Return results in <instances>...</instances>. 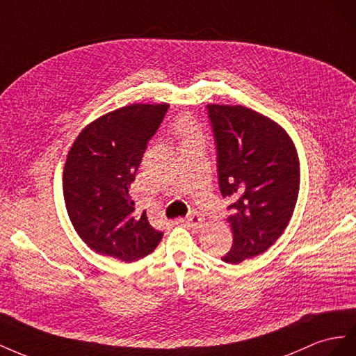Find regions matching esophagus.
Returning <instances> with one entry per match:
<instances>
[{
    "label": "esophagus",
    "instance_id": "esophagus-1",
    "mask_svg": "<svg viewBox=\"0 0 356 356\" xmlns=\"http://www.w3.org/2000/svg\"><path fill=\"white\" fill-rule=\"evenodd\" d=\"M188 227L194 228V229H200L202 227V223H204V219H202L198 213H191V215L184 220Z\"/></svg>",
    "mask_w": 356,
    "mask_h": 356
}]
</instances>
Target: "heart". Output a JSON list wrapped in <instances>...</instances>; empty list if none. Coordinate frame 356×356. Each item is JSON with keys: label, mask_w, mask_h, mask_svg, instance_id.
<instances>
[{"label": "heart", "mask_w": 356, "mask_h": 356, "mask_svg": "<svg viewBox=\"0 0 356 356\" xmlns=\"http://www.w3.org/2000/svg\"><path fill=\"white\" fill-rule=\"evenodd\" d=\"M172 129L176 131V134L180 137V140L201 134V129L200 125L197 124V120L186 113L176 118L175 124H172Z\"/></svg>", "instance_id": "obj_1"}]
</instances>
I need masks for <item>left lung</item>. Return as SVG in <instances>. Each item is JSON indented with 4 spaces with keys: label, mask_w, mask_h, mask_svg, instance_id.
Instances as JSON below:
<instances>
[{
    "label": "left lung",
    "mask_w": 356,
    "mask_h": 356,
    "mask_svg": "<svg viewBox=\"0 0 356 356\" xmlns=\"http://www.w3.org/2000/svg\"><path fill=\"white\" fill-rule=\"evenodd\" d=\"M218 147L219 188L231 197L232 246L238 264L267 252L286 229L300 192V159L276 120L245 106L209 104Z\"/></svg>",
    "instance_id": "obj_1"
}]
</instances>
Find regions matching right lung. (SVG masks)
<instances>
[{"instance_id": "obj_1", "label": "right lung", "mask_w": 356, "mask_h": 356, "mask_svg": "<svg viewBox=\"0 0 356 356\" xmlns=\"http://www.w3.org/2000/svg\"><path fill=\"white\" fill-rule=\"evenodd\" d=\"M168 108L134 103L97 118L71 145L63 172L68 218L99 255L133 262L154 252L162 232L137 215L131 181Z\"/></svg>"}]
</instances>
